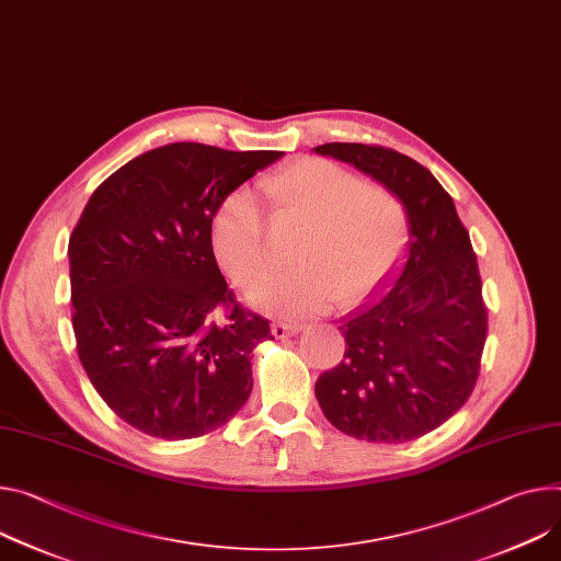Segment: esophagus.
<instances>
[{
    "label": "esophagus",
    "instance_id": "obj_1",
    "mask_svg": "<svg viewBox=\"0 0 561 561\" xmlns=\"http://www.w3.org/2000/svg\"><path fill=\"white\" fill-rule=\"evenodd\" d=\"M271 331H273L275 337H290V335L301 331V324H297V322H273Z\"/></svg>",
    "mask_w": 561,
    "mask_h": 561
}]
</instances>
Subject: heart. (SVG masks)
Instances as JSON below:
<instances>
[{"label":"heart","mask_w":561,"mask_h":561,"mask_svg":"<svg viewBox=\"0 0 561 561\" xmlns=\"http://www.w3.org/2000/svg\"><path fill=\"white\" fill-rule=\"evenodd\" d=\"M273 224H299L297 266L268 273L250 290L257 309L311 316L331 299L353 307L396 268L407 241L398 196L324 159H301L262 181ZM213 248L224 271L248 286L266 264V219L257 198L234 190L213 217Z\"/></svg>","instance_id":"heart-1"}]
</instances>
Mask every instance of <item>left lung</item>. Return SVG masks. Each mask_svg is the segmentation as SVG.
I'll return each mask as SVG.
<instances>
[{
	"instance_id": "left-lung-1",
	"label": "left lung",
	"mask_w": 561,
	"mask_h": 561,
	"mask_svg": "<svg viewBox=\"0 0 561 561\" xmlns=\"http://www.w3.org/2000/svg\"><path fill=\"white\" fill-rule=\"evenodd\" d=\"M333 157L393 192L410 241L402 266L340 320L344 360L322 374L316 398L346 436L404 443L451 419L470 398L488 333V311L470 234L434 174L400 151L327 142Z\"/></svg>"
}]
</instances>
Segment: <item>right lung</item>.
Listing matches in <instances>:
<instances>
[{"label":"right lung","mask_w":561,"mask_h":561,"mask_svg":"<svg viewBox=\"0 0 561 561\" xmlns=\"http://www.w3.org/2000/svg\"><path fill=\"white\" fill-rule=\"evenodd\" d=\"M282 157L170 142L91 194L69 239L76 346L100 398L131 427L196 438L245 404L250 353L273 335L266 318L234 301L215 260L213 217Z\"/></svg>","instance_id":"right-lung-1"}]
</instances>
